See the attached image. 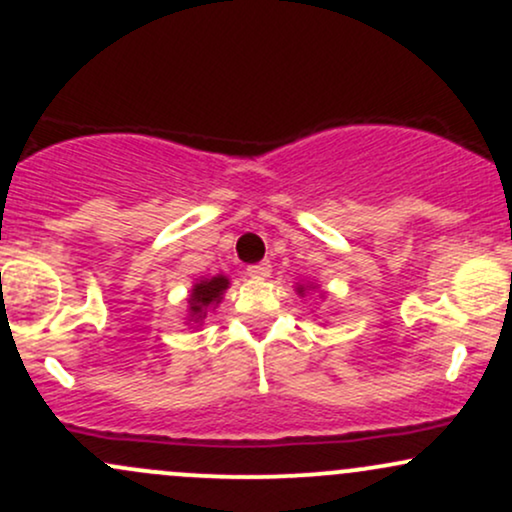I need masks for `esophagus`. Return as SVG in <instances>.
Returning <instances> with one entry per match:
<instances>
[{"instance_id": "1", "label": "esophagus", "mask_w": 512, "mask_h": 512, "mask_svg": "<svg viewBox=\"0 0 512 512\" xmlns=\"http://www.w3.org/2000/svg\"><path fill=\"white\" fill-rule=\"evenodd\" d=\"M269 272H272V267H269V262L250 264V267H248V276H252V279H267Z\"/></svg>"}]
</instances>
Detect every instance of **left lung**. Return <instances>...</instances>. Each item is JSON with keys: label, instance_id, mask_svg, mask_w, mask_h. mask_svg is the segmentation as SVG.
I'll return each mask as SVG.
<instances>
[{"label": "left lung", "instance_id": "obj_1", "mask_svg": "<svg viewBox=\"0 0 512 512\" xmlns=\"http://www.w3.org/2000/svg\"><path fill=\"white\" fill-rule=\"evenodd\" d=\"M305 291V286H298V293H303Z\"/></svg>", "mask_w": 512, "mask_h": 512}]
</instances>
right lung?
Listing matches in <instances>:
<instances>
[{
    "instance_id": "add662e5",
    "label": "right lung",
    "mask_w": 512,
    "mask_h": 512,
    "mask_svg": "<svg viewBox=\"0 0 512 512\" xmlns=\"http://www.w3.org/2000/svg\"><path fill=\"white\" fill-rule=\"evenodd\" d=\"M228 289V276L216 274L211 279H199L195 286H192L190 293V322H199L207 317L209 308H216L221 303L223 291Z\"/></svg>"
}]
</instances>
